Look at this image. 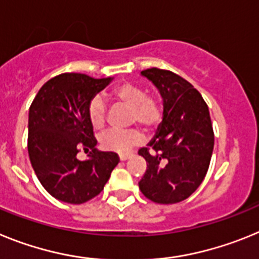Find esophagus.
<instances>
[{
	"mask_svg": "<svg viewBox=\"0 0 259 259\" xmlns=\"http://www.w3.org/2000/svg\"><path fill=\"white\" fill-rule=\"evenodd\" d=\"M128 158H130V154H119V159L120 161H125Z\"/></svg>",
	"mask_w": 259,
	"mask_h": 259,
	"instance_id": "obj_1",
	"label": "esophagus"
}]
</instances>
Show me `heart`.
Returning a JSON list of instances; mask_svg holds the SVG:
<instances>
[{
  "instance_id": "heart-1",
  "label": "heart",
  "mask_w": 259,
  "mask_h": 259,
  "mask_svg": "<svg viewBox=\"0 0 259 259\" xmlns=\"http://www.w3.org/2000/svg\"><path fill=\"white\" fill-rule=\"evenodd\" d=\"M114 101L130 107V123L143 125L152 130L159 123L162 109L159 102L152 96H146L145 89L132 83H122L111 91ZM89 122L95 130H101L106 123V102L101 96H95L88 105ZM143 141V135L137 130L115 131L110 130L100 137V143L105 149L116 153H127Z\"/></svg>"
}]
</instances>
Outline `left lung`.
<instances>
[{
	"label": "left lung",
	"instance_id": "obj_1",
	"mask_svg": "<svg viewBox=\"0 0 259 259\" xmlns=\"http://www.w3.org/2000/svg\"><path fill=\"white\" fill-rule=\"evenodd\" d=\"M150 80L163 101V119L154 137L139 154L146 171L139 188L157 203H176L200 187L209 170L214 132L209 107L191 83L171 71L148 68Z\"/></svg>",
	"mask_w": 259,
	"mask_h": 259
}]
</instances>
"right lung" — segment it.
Returning <instances> with one entry per match:
<instances>
[{
    "label": "right lung",
    "instance_id": "right-lung-1",
    "mask_svg": "<svg viewBox=\"0 0 259 259\" xmlns=\"http://www.w3.org/2000/svg\"><path fill=\"white\" fill-rule=\"evenodd\" d=\"M113 77L67 72L41 87L28 114V154L41 185L67 203H84L101 193L119 163L113 152H98L88 105ZM89 151L85 161L80 150Z\"/></svg>",
    "mask_w": 259,
    "mask_h": 259
}]
</instances>
